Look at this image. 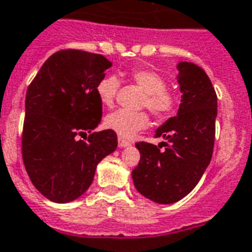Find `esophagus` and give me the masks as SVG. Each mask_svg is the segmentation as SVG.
I'll use <instances>...</instances> for the list:
<instances>
[{"mask_svg": "<svg viewBox=\"0 0 252 252\" xmlns=\"http://www.w3.org/2000/svg\"><path fill=\"white\" fill-rule=\"evenodd\" d=\"M118 144H119V148H126V146H130V142L124 140L123 137L118 138Z\"/></svg>", "mask_w": 252, "mask_h": 252, "instance_id": "obj_1", "label": "esophagus"}]
</instances>
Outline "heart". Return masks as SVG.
Instances as JSON below:
<instances>
[{
  "mask_svg": "<svg viewBox=\"0 0 252 252\" xmlns=\"http://www.w3.org/2000/svg\"><path fill=\"white\" fill-rule=\"evenodd\" d=\"M130 78L145 93V96L141 100V107H148L156 118L166 119L175 112L179 99L175 93L167 90V82L161 74L149 69H136L130 72ZM119 86L120 81L118 77H104L96 87L100 102L106 106H111L116 99ZM104 124L120 137L130 138L148 126L149 116L145 111H128L120 108L107 115Z\"/></svg>",
  "mask_w": 252,
  "mask_h": 252,
  "instance_id": "heart-1",
  "label": "heart"
}]
</instances>
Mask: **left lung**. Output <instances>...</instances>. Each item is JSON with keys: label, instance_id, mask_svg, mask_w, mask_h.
<instances>
[{"label": "left lung", "instance_id": "left-lung-1", "mask_svg": "<svg viewBox=\"0 0 252 252\" xmlns=\"http://www.w3.org/2000/svg\"><path fill=\"white\" fill-rule=\"evenodd\" d=\"M180 99L178 115L157 130L159 145L137 142L140 162L132 171L134 187L154 203L172 204L196 187L212 159L217 95L209 77L197 65L178 64ZM162 146H165L161 150Z\"/></svg>", "mask_w": 252, "mask_h": 252}]
</instances>
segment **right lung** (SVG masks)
<instances>
[{
	"label": "right lung",
	"mask_w": 252,
	"mask_h": 252,
	"mask_svg": "<svg viewBox=\"0 0 252 252\" xmlns=\"http://www.w3.org/2000/svg\"><path fill=\"white\" fill-rule=\"evenodd\" d=\"M111 66L102 55L63 49L45 61L27 89L22 157L35 188L51 201L69 203L84 195L99 162L118 146L114 130L93 132L102 119L96 87Z\"/></svg>",
	"instance_id": "right-lung-1"
}]
</instances>
